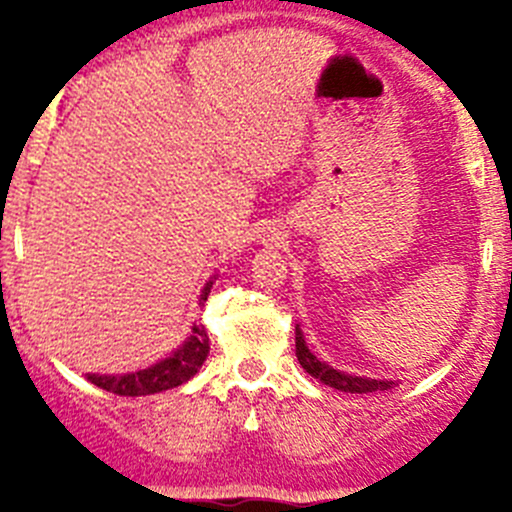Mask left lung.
I'll use <instances>...</instances> for the list:
<instances>
[{"instance_id": "left-lung-1", "label": "left lung", "mask_w": 512, "mask_h": 512, "mask_svg": "<svg viewBox=\"0 0 512 512\" xmlns=\"http://www.w3.org/2000/svg\"><path fill=\"white\" fill-rule=\"evenodd\" d=\"M295 346H297V361H300L302 369H305L310 377L320 379L323 384L333 387V390L351 392V395H366V392H382V390H390V387H395V382H392V379L387 382V379L354 377V374L338 372V369L328 366L325 361H320L318 356L312 354L310 348H307L300 325H297V330H295Z\"/></svg>"}]
</instances>
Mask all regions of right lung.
<instances>
[{
  "instance_id": "1",
  "label": "right lung",
  "mask_w": 512,
  "mask_h": 512,
  "mask_svg": "<svg viewBox=\"0 0 512 512\" xmlns=\"http://www.w3.org/2000/svg\"><path fill=\"white\" fill-rule=\"evenodd\" d=\"M210 287L212 282H207V287L202 289L200 302L207 300ZM207 354H210V338H207L202 325H194L192 336L182 343V348H176L174 354L156 361L148 369H140V372L130 374H87V379L92 384H97L99 390L115 392L120 397L153 395V392H164L189 382L194 374L200 372V366L205 364Z\"/></svg>"
}]
</instances>
